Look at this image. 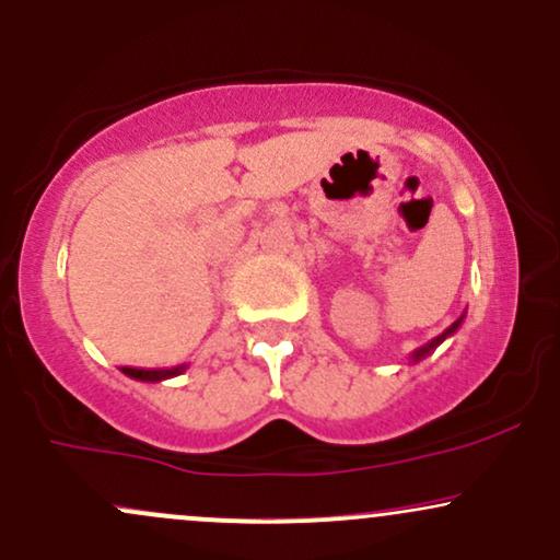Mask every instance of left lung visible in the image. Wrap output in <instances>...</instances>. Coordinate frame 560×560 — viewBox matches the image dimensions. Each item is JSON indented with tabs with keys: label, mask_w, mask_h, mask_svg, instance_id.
<instances>
[{
	"label": "left lung",
	"mask_w": 560,
	"mask_h": 560,
	"mask_svg": "<svg viewBox=\"0 0 560 560\" xmlns=\"http://www.w3.org/2000/svg\"><path fill=\"white\" fill-rule=\"evenodd\" d=\"M462 322H464V314H462V317H458L456 322H453V325L448 327V330H445V332H440V335H438V338H432V340H430V343H424L422 348H417V351H413V353H411V357H409V361H411V364H417V361H422L424 357H430V353H432V351H435V348H438L440 343H443V340H445V338H451V335H453V332H456V330H458V327H462Z\"/></svg>",
	"instance_id": "1"
}]
</instances>
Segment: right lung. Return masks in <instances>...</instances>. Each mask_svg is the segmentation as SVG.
Listing matches in <instances>:
<instances>
[{"label":"right lung","instance_id":"add662e5","mask_svg":"<svg viewBox=\"0 0 560 560\" xmlns=\"http://www.w3.org/2000/svg\"><path fill=\"white\" fill-rule=\"evenodd\" d=\"M186 370H188L186 364L173 366V370H133V366H122V374H128V377L133 380H141V383H162V380L177 377V374H183Z\"/></svg>","mask_w":560,"mask_h":560}]
</instances>
